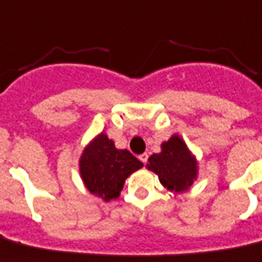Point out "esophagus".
<instances>
[{
  "instance_id": "esophagus-1",
  "label": "esophagus",
  "mask_w": 262,
  "mask_h": 262,
  "mask_svg": "<svg viewBox=\"0 0 262 262\" xmlns=\"http://www.w3.org/2000/svg\"><path fill=\"white\" fill-rule=\"evenodd\" d=\"M139 160H141V162H143V164H147L148 156L146 154V152H143V154H141V156H139Z\"/></svg>"
}]
</instances>
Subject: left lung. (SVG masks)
<instances>
[{
	"instance_id": "left-lung-1",
	"label": "left lung",
	"mask_w": 262,
	"mask_h": 262,
	"mask_svg": "<svg viewBox=\"0 0 262 262\" xmlns=\"http://www.w3.org/2000/svg\"><path fill=\"white\" fill-rule=\"evenodd\" d=\"M161 147L160 154H152L148 158L147 167L158 174L161 184L169 190H187L198 174L194 157L179 135H173Z\"/></svg>"
}]
</instances>
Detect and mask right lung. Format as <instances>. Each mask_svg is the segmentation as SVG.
<instances>
[{"label": "right lung", "mask_w": 262, "mask_h": 262, "mask_svg": "<svg viewBox=\"0 0 262 262\" xmlns=\"http://www.w3.org/2000/svg\"><path fill=\"white\" fill-rule=\"evenodd\" d=\"M142 166L143 164L128 150L115 147L114 141L105 134H100L91 142L79 161L85 187L105 202L118 198L125 179Z\"/></svg>", "instance_id": "1"}]
</instances>
